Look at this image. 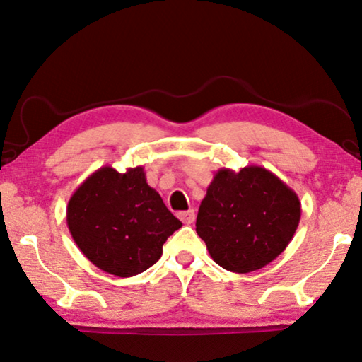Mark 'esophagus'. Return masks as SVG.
<instances>
[{"label":"esophagus","mask_w":362,"mask_h":362,"mask_svg":"<svg viewBox=\"0 0 362 362\" xmlns=\"http://www.w3.org/2000/svg\"><path fill=\"white\" fill-rule=\"evenodd\" d=\"M177 217L181 218V222H182V223L189 225V223H192V222H194V217H196V216H194V211H192V209H189V211H185V212H180V214H177Z\"/></svg>","instance_id":"esophagus-1"}]
</instances>
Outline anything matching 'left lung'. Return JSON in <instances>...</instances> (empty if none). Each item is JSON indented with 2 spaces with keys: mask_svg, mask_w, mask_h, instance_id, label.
<instances>
[{
  "mask_svg": "<svg viewBox=\"0 0 362 362\" xmlns=\"http://www.w3.org/2000/svg\"><path fill=\"white\" fill-rule=\"evenodd\" d=\"M300 214L297 194L269 170L220 168L199 206L196 232L218 266L251 272L287 248Z\"/></svg>",
  "mask_w": 362,
  "mask_h": 362,
  "instance_id": "obj_1",
  "label": "left lung"
}]
</instances>
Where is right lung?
Here are the masks:
<instances>
[{"label":"right lung","mask_w":362,"mask_h":362,"mask_svg":"<svg viewBox=\"0 0 362 362\" xmlns=\"http://www.w3.org/2000/svg\"><path fill=\"white\" fill-rule=\"evenodd\" d=\"M66 225L81 253L96 268L119 277L153 266L163 243L182 227L148 186L144 166L119 173L107 165L71 194Z\"/></svg>","instance_id":"obj_1"}]
</instances>
